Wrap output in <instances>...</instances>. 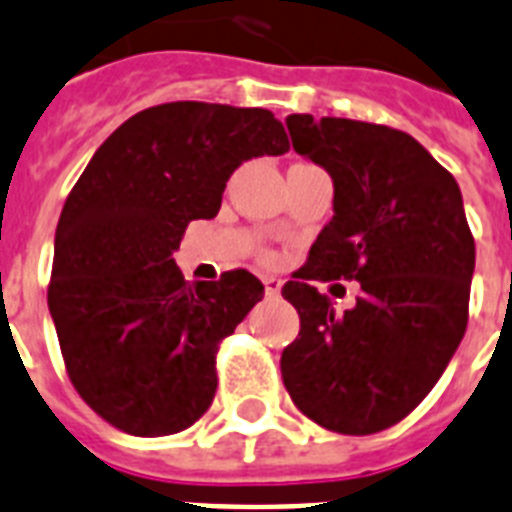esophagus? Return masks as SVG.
Segmentation results:
<instances>
[{
	"mask_svg": "<svg viewBox=\"0 0 512 512\" xmlns=\"http://www.w3.org/2000/svg\"><path fill=\"white\" fill-rule=\"evenodd\" d=\"M263 284H265V294H268V297H276V294L281 292L284 281H281L278 276H263Z\"/></svg>",
	"mask_w": 512,
	"mask_h": 512,
	"instance_id": "obj_1",
	"label": "esophagus"
}]
</instances>
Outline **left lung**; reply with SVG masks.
I'll return each mask as SVG.
<instances>
[{"label":"left lung","mask_w":512,"mask_h":512,"mask_svg":"<svg viewBox=\"0 0 512 512\" xmlns=\"http://www.w3.org/2000/svg\"><path fill=\"white\" fill-rule=\"evenodd\" d=\"M286 128L334 181V218L281 289L299 313L281 376L318 426L376 434L421 405L465 334L476 244L463 194L397 128L313 115H289ZM331 277L361 281L344 314L314 286Z\"/></svg>","instance_id":"1"}]
</instances>
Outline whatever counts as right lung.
I'll use <instances>...</instances> for the list:
<instances>
[{
	"instance_id": "1",
	"label": "right lung",
	"mask_w": 512,
	"mask_h": 512,
	"mask_svg": "<svg viewBox=\"0 0 512 512\" xmlns=\"http://www.w3.org/2000/svg\"><path fill=\"white\" fill-rule=\"evenodd\" d=\"M284 152L270 110L168 102L115 128L68 194L49 315L76 392L115 429L178 434L210 407L220 339L265 286L247 270L189 284L173 252L242 162Z\"/></svg>"
}]
</instances>
